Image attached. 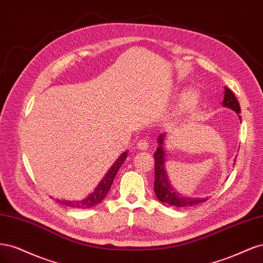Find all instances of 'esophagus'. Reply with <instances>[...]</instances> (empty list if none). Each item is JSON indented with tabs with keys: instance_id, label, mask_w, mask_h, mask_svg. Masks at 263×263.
I'll return each instance as SVG.
<instances>
[{
	"instance_id": "esophagus-1",
	"label": "esophagus",
	"mask_w": 263,
	"mask_h": 263,
	"mask_svg": "<svg viewBox=\"0 0 263 263\" xmlns=\"http://www.w3.org/2000/svg\"><path fill=\"white\" fill-rule=\"evenodd\" d=\"M137 146H138V148L140 149V151H145V149H147L148 148V142H147V140H145V139H142V140H140V141H138V144H137Z\"/></svg>"
}]
</instances>
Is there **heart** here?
I'll list each match as a JSON object with an SVG mask.
<instances>
[{"mask_svg":"<svg viewBox=\"0 0 263 263\" xmlns=\"http://www.w3.org/2000/svg\"><path fill=\"white\" fill-rule=\"evenodd\" d=\"M196 100H197V94L194 91H190V92H187V94L184 95L183 104H184L185 107H190L191 105H193V103Z\"/></svg>","mask_w":263,"mask_h":263,"instance_id":"b5f03b06","label":"heart"}]
</instances>
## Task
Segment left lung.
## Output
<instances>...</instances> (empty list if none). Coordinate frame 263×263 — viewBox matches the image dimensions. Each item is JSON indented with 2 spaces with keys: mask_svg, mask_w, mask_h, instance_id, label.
<instances>
[{
  "mask_svg": "<svg viewBox=\"0 0 263 263\" xmlns=\"http://www.w3.org/2000/svg\"><path fill=\"white\" fill-rule=\"evenodd\" d=\"M223 105L233 109L237 114H240V106L238 100L235 97L234 92L225 87V96L223 100ZM164 137L165 134H162L158 138V147L154 153L155 159V181H154V191L157 199L163 202L167 203L178 208H188L200 204V203L206 201L208 199H190V198H183L179 193L176 192V190L172 187L171 183L168 181V178L165 172V152L163 148L164 145Z\"/></svg>",
  "mask_w": 263,
  "mask_h": 263,
  "instance_id": "obj_1",
  "label": "left lung"
}]
</instances>
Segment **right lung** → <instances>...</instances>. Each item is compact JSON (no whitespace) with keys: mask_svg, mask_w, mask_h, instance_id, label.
I'll use <instances>...</instances> for the list:
<instances>
[{"mask_svg":"<svg viewBox=\"0 0 263 263\" xmlns=\"http://www.w3.org/2000/svg\"><path fill=\"white\" fill-rule=\"evenodd\" d=\"M128 157V152H124L120 155V157L118 158L115 164L111 166V168L109 169V172L105 175L104 179L99 182V184L96 187V189L94 190V192L90 193L89 196L81 201H60L59 202L61 204H65L66 206H71L73 209H89L95 206L105 199V197L108 194L110 187H111L112 181L116 177V174L119 171V168L121 167V165L123 164V162L125 160V158Z\"/></svg>","mask_w":263,"mask_h":263,"instance_id":"1","label":"right lung"}]
</instances>
